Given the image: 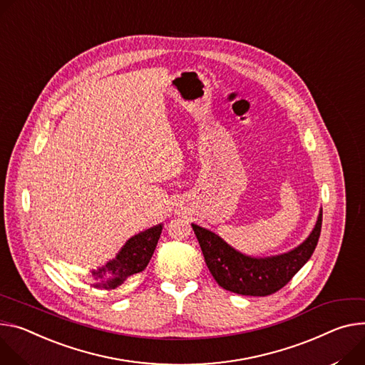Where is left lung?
Here are the masks:
<instances>
[{
  "label": "left lung",
  "mask_w": 365,
  "mask_h": 365,
  "mask_svg": "<svg viewBox=\"0 0 365 365\" xmlns=\"http://www.w3.org/2000/svg\"><path fill=\"white\" fill-rule=\"evenodd\" d=\"M192 228L202 249L207 267L214 279L227 291L264 297L277 292L300 271L312 257L322 230V210L309 237L289 252L256 257L230 246L214 231L192 222Z\"/></svg>",
  "instance_id": "left-lung-1"
}]
</instances>
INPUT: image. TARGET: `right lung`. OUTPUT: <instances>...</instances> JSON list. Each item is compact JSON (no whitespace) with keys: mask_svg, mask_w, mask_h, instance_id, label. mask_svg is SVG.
<instances>
[{"mask_svg":"<svg viewBox=\"0 0 365 365\" xmlns=\"http://www.w3.org/2000/svg\"><path fill=\"white\" fill-rule=\"evenodd\" d=\"M163 224H157L141 233L132 236L103 267L88 271L90 287L96 289H115L122 285L129 277L147 268V264L155 250Z\"/></svg>","mask_w":365,"mask_h":365,"instance_id":"1","label":"right lung"}]
</instances>
